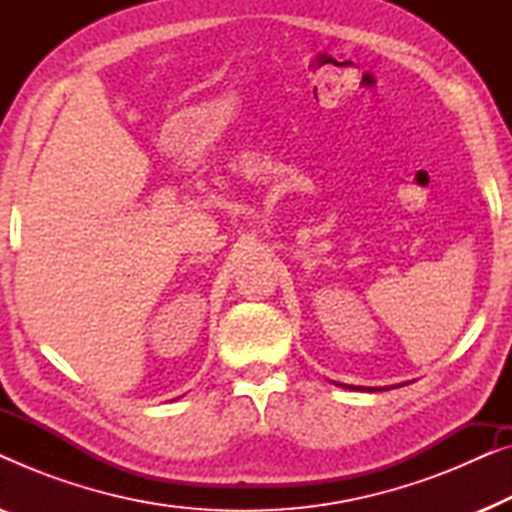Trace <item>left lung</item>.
<instances>
[{
	"instance_id": "left-lung-1",
	"label": "left lung",
	"mask_w": 512,
	"mask_h": 512,
	"mask_svg": "<svg viewBox=\"0 0 512 512\" xmlns=\"http://www.w3.org/2000/svg\"><path fill=\"white\" fill-rule=\"evenodd\" d=\"M335 384H338V382H335ZM340 387L356 389V391H384V389H389V387H352V384H340Z\"/></svg>"
}]
</instances>
